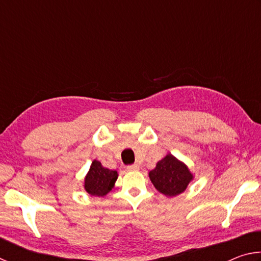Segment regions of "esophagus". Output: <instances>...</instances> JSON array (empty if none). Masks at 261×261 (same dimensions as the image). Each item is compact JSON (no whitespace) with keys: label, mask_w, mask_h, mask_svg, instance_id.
Listing matches in <instances>:
<instances>
[{"label":"esophagus","mask_w":261,"mask_h":261,"mask_svg":"<svg viewBox=\"0 0 261 261\" xmlns=\"http://www.w3.org/2000/svg\"><path fill=\"white\" fill-rule=\"evenodd\" d=\"M126 169L129 171H136L139 169V167H138V165H131V166H127Z\"/></svg>","instance_id":"esophagus-1"}]
</instances>
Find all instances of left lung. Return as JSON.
Returning <instances> with one entry per match:
<instances>
[{"label": "left lung", "instance_id": "1", "mask_svg": "<svg viewBox=\"0 0 261 261\" xmlns=\"http://www.w3.org/2000/svg\"><path fill=\"white\" fill-rule=\"evenodd\" d=\"M148 177L163 196L176 197L188 189L194 179V174L183 161L168 153L156 162L155 168L148 173Z\"/></svg>", "mask_w": 261, "mask_h": 261}]
</instances>
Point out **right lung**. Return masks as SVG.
<instances>
[{"label": "right lung", "instance_id": "obj_1", "mask_svg": "<svg viewBox=\"0 0 261 261\" xmlns=\"http://www.w3.org/2000/svg\"><path fill=\"white\" fill-rule=\"evenodd\" d=\"M118 177L116 170H110L98 160H93L84 178V190L93 197H105L112 191Z\"/></svg>", "mask_w": 261, "mask_h": 261}]
</instances>
